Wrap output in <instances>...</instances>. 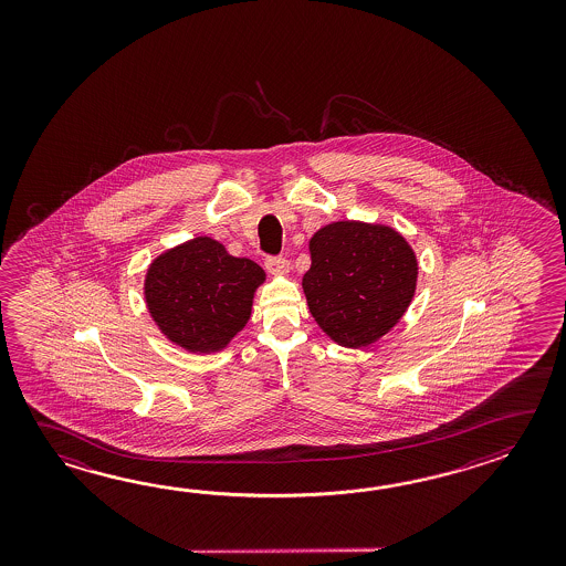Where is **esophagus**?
I'll return each mask as SVG.
<instances>
[{
	"instance_id": "34e87169",
	"label": "esophagus",
	"mask_w": 566,
	"mask_h": 566,
	"mask_svg": "<svg viewBox=\"0 0 566 566\" xmlns=\"http://www.w3.org/2000/svg\"><path fill=\"white\" fill-rule=\"evenodd\" d=\"M265 266L271 275H287L289 273V261L283 256H266Z\"/></svg>"
}]
</instances>
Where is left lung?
<instances>
[{
	"label": "left lung",
	"mask_w": 566,
	"mask_h": 566,
	"mask_svg": "<svg viewBox=\"0 0 566 566\" xmlns=\"http://www.w3.org/2000/svg\"><path fill=\"white\" fill-rule=\"evenodd\" d=\"M303 293L313 319L339 346L366 348L386 336L415 297L419 263L386 224L337 220L310 239Z\"/></svg>",
	"instance_id": "8db88e82"
}]
</instances>
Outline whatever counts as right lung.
<instances>
[{
	"instance_id": "obj_1",
	"label": "right lung",
	"mask_w": 566,
	"mask_h": 566,
	"mask_svg": "<svg viewBox=\"0 0 566 566\" xmlns=\"http://www.w3.org/2000/svg\"><path fill=\"white\" fill-rule=\"evenodd\" d=\"M265 271L232 256L224 244L196 237L159 254L145 273V303L159 332L192 354H214L251 319Z\"/></svg>"
}]
</instances>
